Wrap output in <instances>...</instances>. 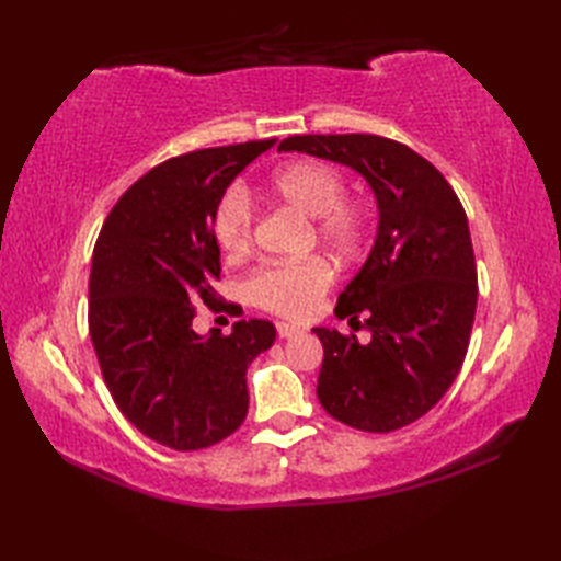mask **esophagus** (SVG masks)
Returning a JSON list of instances; mask_svg holds the SVG:
<instances>
[{"label":"esophagus","instance_id":"34e87169","mask_svg":"<svg viewBox=\"0 0 561 561\" xmlns=\"http://www.w3.org/2000/svg\"><path fill=\"white\" fill-rule=\"evenodd\" d=\"M299 328L296 325H289V323H277V335L282 337V340H289V337H294V335H299Z\"/></svg>","mask_w":561,"mask_h":561}]
</instances>
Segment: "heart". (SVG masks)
I'll return each mask as SVG.
<instances>
[{"label": "heart", "instance_id": "heart-1", "mask_svg": "<svg viewBox=\"0 0 561 561\" xmlns=\"http://www.w3.org/2000/svg\"><path fill=\"white\" fill-rule=\"evenodd\" d=\"M272 195L313 219L320 241L342 255L359 253L371 231V214L362 199L344 197V178L335 165L320 159H301L282 165L270 178ZM255 214L243 187H229L211 217V231L226 255L243 257L253 245ZM335 284V272L323 257L260 267L248 279V299L291 320L316 311L320 299Z\"/></svg>", "mask_w": 561, "mask_h": 561}]
</instances>
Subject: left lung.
I'll list each match as a JSON object with an SVG mask.
<instances>
[{
    "mask_svg": "<svg viewBox=\"0 0 561 561\" xmlns=\"http://www.w3.org/2000/svg\"><path fill=\"white\" fill-rule=\"evenodd\" d=\"M279 149L350 165L374 190L376 243L335 308L371 342L313 328L323 342L316 392L342 424L396 432L446 396L468 354L478 308L468 217L440 171L396 139L294 135Z\"/></svg>",
    "mask_w": 561,
    "mask_h": 561,
    "instance_id": "8db88e82",
    "label": "left lung"
}]
</instances>
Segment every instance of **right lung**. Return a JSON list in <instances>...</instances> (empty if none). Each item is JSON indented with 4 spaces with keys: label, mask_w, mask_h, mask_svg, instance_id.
I'll return each mask as SVG.
<instances>
[{
    "label": "right lung",
    "mask_w": 561,
    "mask_h": 561,
    "mask_svg": "<svg viewBox=\"0 0 561 561\" xmlns=\"http://www.w3.org/2000/svg\"><path fill=\"white\" fill-rule=\"evenodd\" d=\"M274 139L183 153L159 163L105 217L93 245L89 335L105 386L141 434L173 450L219 444L248 412L245 371L272 347L270 320L231 335L193 330L197 304L219 311L211 217L226 187Z\"/></svg>",
    "instance_id": "obj_1"
}]
</instances>
